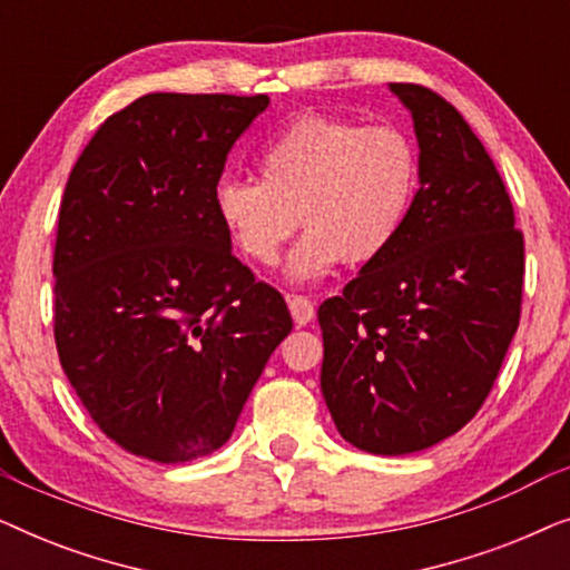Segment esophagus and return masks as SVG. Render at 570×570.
I'll return each instance as SVG.
<instances>
[{
    "instance_id": "34e87169",
    "label": "esophagus",
    "mask_w": 570,
    "mask_h": 570,
    "mask_svg": "<svg viewBox=\"0 0 570 570\" xmlns=\"http://www.w3.org/2000/svg\"><path fill=\"white\" fill-rule=\"evenodd\" d=\"M287 306H291L293 322L298 326H306L311 318L316 316L314 303H311V298H306V295H287Z\"/></svg>"
}]
</instances>
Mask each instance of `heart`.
<instances>
[{
  "label": "heart",
  "instance_id": "b5f03b06",
  "mask_svg": "<svg viewBox=\"0 0 570 570\" xmlns=\"http://www.w3.org/2000/svg\"><path fill=\"white\" fill-rule=\"evenodd\" d=\"M259 181L225 176L213 207L233 246L254 264L277 262L298 223L308 233L291 275L318 277L337 262H373L392 246L415 199V142L394 124L303 114L256 155Z\"/></svg>",
  "mask_w": 570,
  "mask_h": 570
}]
</instances>
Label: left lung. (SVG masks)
Masks as SVG:
<instances>
[{
  "mask_svg": "<svg viewBox=\"0 0 570 570\" xmlns=\"http://www.w3.org/2000/svg\"><path fill=\"white\" fill-rule=\"evenodd\" d=\"M392 90L415 121L420 189L392 246L318 306L326 407L342 439L384 456L478 415L524 293V233L493 158L439 92Z\"/></svg>",
  "mask_w": 570,
  "mask_h": 570,
  "instance_id": "8db88e82",
  "label": "left lung"
}]
</instances>
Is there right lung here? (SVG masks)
Returning <instances> with one entry per match:
<instances>
[{"label":"right lung","mask_w":570,"mask_h":570,"mask_svg":"<svg viewBox=\"0 0 570 570\" xmlns=\"http://www.w3.org/2000/svg\"><path fill=\"white\" fill-rule=\"evenodd\" d=\"M267 106L150 92L108 116L69 174L53 340L92 423L135 456L181 464L220 449L293 330L213 207L228 153Z\"/></svg>","instance_id":"obj_1"}]
</instances>
